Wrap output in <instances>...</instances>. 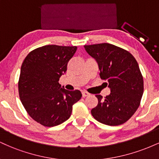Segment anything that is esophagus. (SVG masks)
<instances>
[{
  "label": "esophagus",
  "mask_w": 159,
  "mask_h": 159,
  "mask_svg": "<svg viewBox=\"0 0 159 159\" xmlns=\"http://www.w3.org/2000/svg\"><path fill=\"white\" fill-rule=\"evenodd\" d=\"M90 96V93H89L86 92V91H83V92H82V96H83V97H87V96Z\"/></svg>",
  "instance_id": "1"
}]
</instances>
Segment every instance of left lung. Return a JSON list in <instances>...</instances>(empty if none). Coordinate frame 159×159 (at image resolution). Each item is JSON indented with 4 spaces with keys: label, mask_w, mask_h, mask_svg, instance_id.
Segmentation results:
<instances>
[{
    "label": "left lung",
    "mask_w": 159,
    "mask_h": 159,
    "mask_svg": "<svg viewBox=\"0 0 159 159\" xmlns=\"http://www.w3.org/2000/svg\"><path fill=\"white\" fill-rule=\"evenodd\" d=\"M96 60L100 78L107 81L111 93L102 98L96 95L98 105L93 116L107 125H119L129 120L139 107L143 93V79L135 58L126 50L109 43L84 45Z\"/></svg>",
    "instance_id": "8db88e82"
}]
</instances>
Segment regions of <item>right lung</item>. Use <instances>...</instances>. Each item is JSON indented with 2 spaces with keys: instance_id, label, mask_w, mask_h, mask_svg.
<instances>
[{
  "instance_id": "1",
  "label": "right lung",
  "mask_w": 159,
  "mask_h": 159,
  "mask_svg": "<svg viewBox=\"0 0 159 159\" xmlns=\"http://www.w3.org/2000/svg\"><path fill=\"white\" fill-rule=\"evenodd\" d=\"M76 50V46L48 45L34 49L24 60L20 99L30 117L44 126H56L68 120L72 105L81 99V91L67 90L58 82Z\"/></svg>"
}]
</instances>
